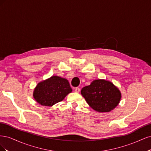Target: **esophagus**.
<instances>
[{"mask_svg":"<svg viewBox=\"0 0 151 151\" xmlns=\"http://www.w3.org/2000/svg\"><path fill=\"white\" fill-rule=\"evenodd\" d=\"M80 88H76V89H75V92L76 93H79L80 92Z\"/></svg>","mask_w":151,"mask_h":151,"instance_id":"1","label":"esophagus"}]
</instances>
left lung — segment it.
Segmentation results:
<instances>
[{
	"label": "left lung",
	"instance_id": "8db88e82",
	"mask_svg": "<svg viewBox=\"0 0 151 151\" xmlns=\"http://www.w3.org/2000/svg\"><path fill=\"white\" fill-rule=\"evenodd\" d=\"M81 94L96 111L109 112L118 106L122 98L120 90L111 82L104 79L93 81L81 89Z\"/></svg>",
	"mask_w": 151,
	"mask_h": 151
}]
</instances>
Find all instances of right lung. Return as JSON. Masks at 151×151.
Masks as SVG:
<instances>
[{
    "label": "right lung",
    "instance_id": "right-lung-1",
    "mask_svg": "<svg viewBox=\"0 0 151 151\" xmlns=\"http://www.w3.org/2000/svg\"><path fill=\"white\" fill-rule=\"evenodd\" d=\"M72 91L66 79L52 76L37 84L33 91V98L42 106H52L62 101Z\"/></svg>",
    "mask_w": 151,
    "mask_h": 151
}]
</instances>
